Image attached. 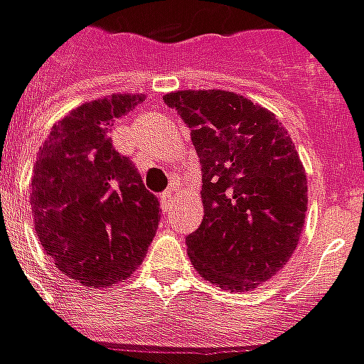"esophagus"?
I'll list each match as a JSON object with an SVG mask.
<instances>
[{
  "label": "esophagus",
  "mask_w": 364,
  "mask_h": 364,
  "mask_svg": "<svg viewBox=\"0 0 364 364\" xmlns=\"http://www.w3.org/2000/svg\"><path fill=\"white\" fill-rule=\"evenodd\" d=\"M171 201H173V191L171 190L163 191L161 197H159V203H161L163 210H167V208L171 207Z\"/></svg>",
  "instance_id": "1"
}]
</instances>
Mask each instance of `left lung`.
Wrapping results in <instances>:
<instances>
[{"instance_id":"8db88e82","label":"left lung","mask_w":364,"mask_h":364,"mask_svg":"<svg viewBox=\"0 0 364 364\" xmlns=\"http://www.w3.org/2000/svg\"><path fill=\"white\" fill-rule=\"evenodd\" d=\"M191 129L203 171L201 226L186 239L205 281L256 289L294 255L308 210V178L275 114L220 89L163 97Z\"/></svg>"}]
</instances>
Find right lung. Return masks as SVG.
Instances as JSON below:
<instances>
[{
	"label": "right lung",
	"mask_w": 364,
	"mask_h": 364,
	"mask_svg": "<svg viewBox=\"0 0 364 364\" xmlns=\"http://www.w3.org/2000/svg\"><path fill=\"white\" fill-rule=\"evenodd\" d=\"M144 95H112L77 106L53 125L33 165V228L55 266L85 287L125 281L159 226V201L129 157L112 146L119 117Z\"/></svg>",
	"instance_id": "add662e5"
}]
</instances>
